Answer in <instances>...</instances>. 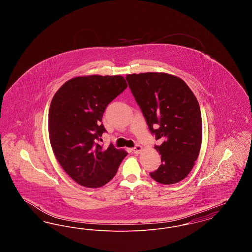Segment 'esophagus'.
I'll use <instances>...</instances> for the list:
<instances>
[{
    "instance_id": "obj_1",
    "label": "esophagus",
    "mask_w": 252,
    "mask_h": 252,
    "mask_svg": "<svg viewBox=\"0 0 252 252\" xmlns=\"http://www.w3.org/2000/svg\"><path fill=\"white\" fill-rule=\"evenodd\" d=\"M143 150H144V148H143V146H141V145H136L134 148H132V151H133L135 154H140Z\"/></svg>"
}]
</instances>
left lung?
<instances>
[{
  "instance_id": "obj_1",
  "label": "left lung",
  "mask_w": 252,
  "mask_h": 252,
  "mask_svg": "<svg viewBox=\"0 0 252 252\" xmlns=\"http://www.w3.org/2000/svg\"><path fill=\"white\" fill-rule=\"evenodd\" d=\"M126 78L150 131L162 141L155 146L161 164L150 177L165 185L180 182L192 171L201 148L196 97L181 78L166 72L132 73Z\"/></svg>"
}]
</instances>
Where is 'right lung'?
Returning a JSON list of instances; mask_svg holds the SVG:
<instances>
[{
    "mask_svg": "<svg viewBox=\"0 0 252 252\" xmlns=\"http://www.w3.org/2000/svg\"><path fill=\"white\" fill-rule=\"evenodd\" d=\"M127 87L122 75H83L65 82L49 108L48 131L63 170L81 186L99 188L112 180L127 155L110 144H97L106 131L101 124L108 104Z\"/></svg>",
    "mask_w": 252,
    "mask_h": 252,
    "instance_id": "right-lung-1",
    "label": "right lung"
}]
</instances>
